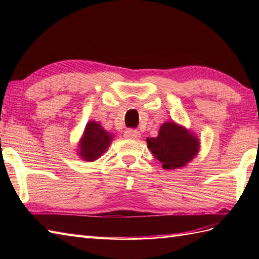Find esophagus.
I'll use <instances>...</instances> for the list:
<instances>
[{
  "instance_id": "esophagus-1",
  "label": "esophagus",
  "mask_w": 259,
  "mask_h": 259,
  "mask_svg": "<svg viewBox=\"0 0 259 259\" xmlns=\"http://www.w3.org/2000/svg\"><path fill=\"white\" fill-rule=\"evenodd\" d=\"M141 137L140 131L136 129H128L124 131V138L126 139H133V140H138Z\"/></svg>"
}]
</instances>
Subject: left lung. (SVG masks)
Returning a JSON list of instances; mask_svg holds the SVG:
<instances>
[{
	"label": "left lung",
	"instance_id": "left-lung-1",
	"mask_svg": "<svg viewBox=\"0 0 259 259\" xmlns=\"http://www.w3.org/2000/svg\"><path fill=\"white\" fill-rule=\"evenodd\" d=\"M147 144L153 157L166 170L187 166L200 149V141L197 136L175 121L162 123L158 136L147 138Z\"/></svg>",
	"mask_w": 259,
	"mask_h": 259
}]
</instances>
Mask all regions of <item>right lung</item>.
<instances>
[{
	"label": "right lung",
	"mask_w": 259,
	"mask_h": 259,
	"mask_svg": "<svg viewBox=\"0 0 259 259\" xmlns=\"http://www.w3.org/2000/svg\"><path fill=\"white\" fill-rule=\"evenodd\" d=\"M113 138L114 135L103 129L100 122L95 120L89 121L78 142L76 155L84 161H96L107 151Z\"/></svg>",
	"instance_id": "obj_1"
}]
</instances>
